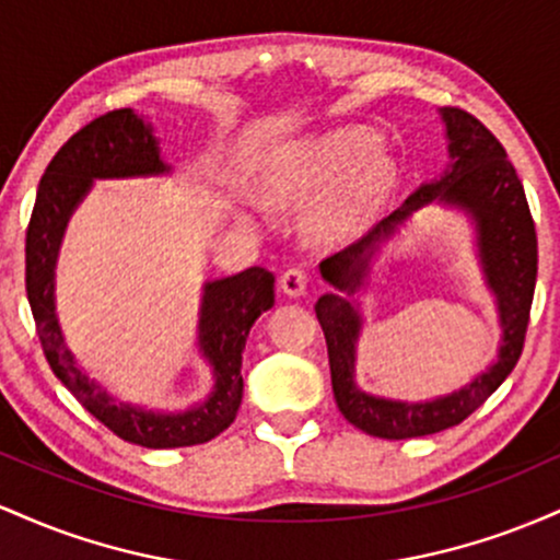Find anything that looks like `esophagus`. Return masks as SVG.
Returning <instances> with one entry per match:
<instances>
[{"label": "esophagus", "mask_w": 560, "mask_h": 560, "mask_svg": "<svg viewBox=\"0 0 560 560\" xmlns=\"http://www.w3.org/2000/svg\"><path fill=\"white\" fill-rule=\"evenodd\" d=\"M279 287L287 298H300V294H305L307 289V276L305 271H300V268H287V271L281 273Z\"/></svg>", "instance_id": "obj_1"}]
</instances>
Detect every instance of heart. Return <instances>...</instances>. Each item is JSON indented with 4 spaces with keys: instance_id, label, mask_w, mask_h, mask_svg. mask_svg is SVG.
<instances>
[{
    "instance_id": "heart-1",
    "label": "heart",
    "mask_w": 560,
    "mask_h": 560,
    "mask_svg": "<svg viewBox=\"0 0 560 560\" xmlns=\"http://www.w3.org/2000/svg\"><path fill=\"white\" fill-rule=\"evenodd\" d=\"M374 139L371 133L337 131L329 137L313 141L289 155V160L276 178V189L284 197H313L331 189L342 177L337 195L320 210L318 226L324 234H345L361 221L371 197L384 178V163L371 158Z\"/></svg>"
}]
</instances>
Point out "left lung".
Instances as JSON below:
<instances>
[{"label": "left lung", "instance_id": "1", "mask_svg": "<svg viewBox=\"0 0 560 560\" xmlns=\"http://www.w3.org/2000/svg\"><path fill=\"white\" fill-rule=\"evenodd\" d=\"M442 120H445L447 150L453 160L450 168L436 182L423 184L419 191H413L402 208L378 221L363 240L320 260L318 266L320 276L337 289L316 302V316L329 350L334 400L352 427L382 440L436 434L468 419L516 369L529 326L532 298H535L537 231L522 178L516 176L503 144L471 113L460 107H442ZM429 201L464 209L478 226L482 270L495 294L504 329L499 361L471 385L436 401H387L369 396L354 384L357 337L362 319L349 298L368 278L370 260L377 247Z\"/></svg>", "mask_w": 560, "mask_h": 560}]
</instances>
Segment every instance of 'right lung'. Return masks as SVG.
<instances>
[{
  "mask_svg": "<svg viewBox=\"0 0 560 560\" xmlns=\"http://www.w3.org/2000/svg\"><path fill=\"white\" fill-rule=\"evenodd\" d=\"M168 171L152 126L131 107L100 115L75 131L47 165L25 231V292L49 369L113 434L152 450L202 445L234 423L244 389V342L258 316L273 307L276 281L271 271L253 266L202 287L197 345L213 369L215 384L208 400L182 413H155L115 400L75 363L55 313V266L70 215L89 195L94 178L160 176Z\"/></svg>",
  "mask_w": 560,
  "mask_h": 560,
  "instance_id": "right-lung-1",
  "label": "right lung"
}]
</instances>
